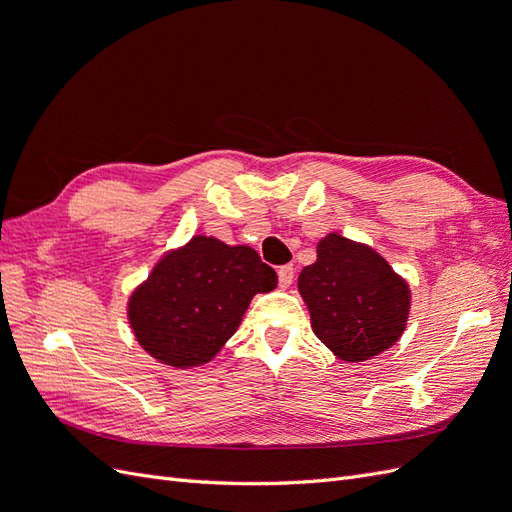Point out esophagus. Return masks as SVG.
Instances as JSON below:
<instances>
[{"label": "esophagus", "mask_w": 512, "mask_h": 512, "mask_svg": "<svg viewBox=\"0 0 512 512\" xmlns=\"http://www.w3.org/2000/svg\"><path fill=\"white\" fill-rule=\"evenodd\" d=\"M277 280H280V286L282 288H288L294 280V267L292 265H284L277 269Z\"/></svg>", "instance_id": "34e87169"}]
</instances>
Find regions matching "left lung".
I'll return each mask as SVG.
<instances>
[{
  "label": "left lung",
  "instance_id": "obj_1",
  "mask_svg": "<svg viewBox=\"0 0 512 512\" xmlns=\"http://www.w3.org/2000/svg\"><path fill=\"white\" fill-rule=\"evenodd\" d=\"M299 292L320 342L342 361H367L401 337L410 288L371 247L331 232L299 275Z\"/></svg>",
  "mask_w": 512,
  "mask_h": 512
}]
</instances>
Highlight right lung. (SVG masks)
<instances>
[{"label": "right lung", "instance_id": "add662e5", "mask_svg": "<svg viewBox=\"0 0 512 512\" xmlns=\"http://www.w3.org/2000/svg\"><path fill=\"white\" fill-rule=\"evenodd\" d=\"M275 286V271L252 247L200 235L158 262L130 297L128 318L153 359L196 367L235 335L254 294Z\"/></svg>", "mask_w": 512, "mask_h": 512}]
</instances>
